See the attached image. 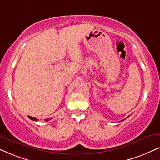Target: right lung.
<instances>
[{
    "label": "right lung",
    "mask_w": 160,
    "mask_h": 160,
    "mask_svg": "<svg viewBox=\"0 0 160 160\" xmlns=\"http://www.w3.org/2000/svg\"><path fill=\"white\" fill-rule=\"evenodd\" d=\"M28 117L30 119V120H34V121H38V119L36 118V117H30V116H28ZM52 119V118H51ZM51 119H46V121H48L49 120H51Z\"/></svg>",
    "instance_id": "right-lung-1"
}]
</instances>
